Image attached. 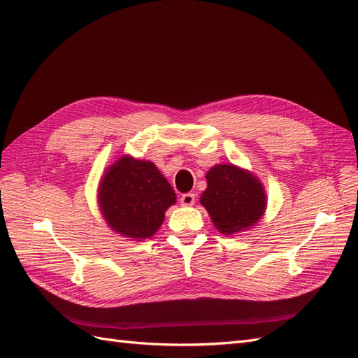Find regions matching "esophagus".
I'll return each instance as SVG.
<instances>
[{"label": "esophagus", "mask_w": 358, "mask_h": 358, "mask_svg": "<svg viewBox=\"0 0 358 358\" xmlns=\"http://www.w3.org/2000/svg\"><path fill=\"white\" fill-rule=\"evenodd\" d=\"M194 203H196V194L187 192L180 197V204L185 206V208H189V206H192Z\"/></svg>", "instance_id": "obj_1"}]
</instances>
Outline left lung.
Instances as JSON below:
<instances>
[{
  "instance_id": "left-lung-1",
  "label": "left lung",
  "mask_w": 358,
  "mask_h": 358,
  "mask_svg": "<svg viewBox=\"0 0 358 358\" xmlns=\"http://www.w3.org/2000/svg\"><path fill=\"white\" fill-rule=\"evenodd\" d=\"M208 188L200 203L222 234H236L251 229L266 210V192L251 173L233 164H218L208 175Z\"/></svg>"
}]
</instances>
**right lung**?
Instances as JSON below:
<instances>
[{"label":"right lung","mask_w":358,"mask_h":358,"mask_svg":"<svg viewBox=\"0 0 358 358\" xmlns=\"http://www.w3.org/2000/svg\"><path fill=\"white\" fill-rule=\"evenodd\" d=\"M99 201L113 231L143 241L157 233L176 194L154 162L124 155L107 167Z\"/></svg>","instance_id":"1"}]
</instances>
